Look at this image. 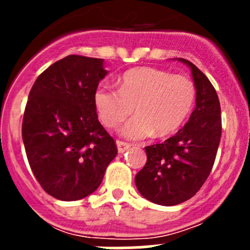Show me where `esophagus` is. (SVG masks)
I'll list each match as a JSON object with an SVG mask.
<instances>
[{
  "instance_id": "34e87169",
  "label": "esophagus",
  "mask_w": 250,
  "mask_h": 250,
  "mask_svg": "<svg viewBox=\"0 0 250 250\" xmlns=\"http://www.w3.org/2000/svg\"><path fill=\"white\" fill-rule=\"evenodd\" d=\"M116 145H118L119 154H123V152H125L130 147V144H127V143H124V141H120V140L116 141Z\"/></svg>"
}]
</instances>
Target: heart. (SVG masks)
I'll return each mask as SVG.
<instances>
[{
  "label": "heart",
  "instance_id": "1",
  "mask_svg": "<svg viewBox=\"0 0 250 250\" xmlns=\"http://www.w3.org/2000/svg\"><path fill=\"white\" fill-rule=\"evenodd\" d=\"M194 83L183 75L155 67H135L124 72L119 89L106 85L96 87L92 96L101 123L116 129L132 114L124 126L123 135L141 140L155 132L167 136L182 126L195 103Z\"/></svg>",
  "mask_w": 250,
  "mask_h": 250
}]
</instances>
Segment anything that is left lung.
I'll return each mask as SVG.
<instances>
[{"mask_svg":"<svg viewBox=\"0 0 250 250\" xmlns=\"http://www.w3.org/2000/svg\"><path fill=\"white\" fill-rule=\"evenodd\" d=\"M178 60L190 68L195 109L175 135L145 147L146 164L135 176L139 193L165 207L187 202L198 193L210 174L222 136L220 103L214 86L194 63Z\"/></svg>","mask_w":250,"mask_h":250,"instance_id":"left-lung-1","label":"left lung"}]
</instances>
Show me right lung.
Returning <instances> with one entry per match:
<instances>
[{
	"label": "right lung",
	"mask_w": 250,
	"mask_h": 250,
	"mask_svg": "<svg viewBox=\"0 0 250 250\" xmlns=\"http://www.w3.org/2000/svg\"><path fill=\"white\" fill-rule=\"evenodd\" d=\"M106 75L103 59L70 55L46 68L28 95L22 121L28 164L43 190L59 200L94 193L118 154L92 103Z\"/></svg>",
	"instance_id": "obj_1"
}]
</instances>
